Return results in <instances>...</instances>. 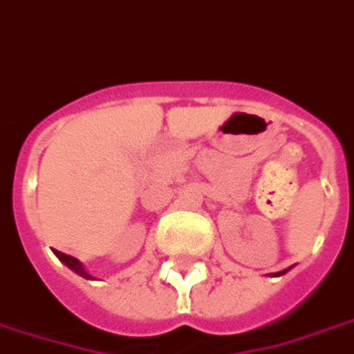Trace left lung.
I'll list each match as a JSON object with an SVG mask.
<instances>
[{
	"label": "left lung",
	"instance_id": "8db88e82",
	"mask_svg": "<svg viewBox=\"0 0 354 354\" xmlns=\"http://www.w3.org/2000/svg\"><path fill=\"white\" fill-rule=\"evenodd\" d=\"M285 272H287V270H283V272H276V274H272V276H283Z\"/></svg>",
	"mask_w": 354,
	"mask_h": 354
}]
</instances>
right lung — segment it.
I'll use <instances>...</instances> for the list:
<instances>
[{"label": "right lung", "instance_id": "obj_1", "mask_svg": "<svg viewBox=\"0 0 354 354\" xmlns=\"http://www.w3.org/2000/svg\"><path fill=\"white\" fill-rule=\"evenodd\" d=\"M56 257L62 261V263L65 264V266H69L71 270L75 272V274H78V276L86 277V279H95L93 276H90L88 272H86V268L82 266V263L78 261V259L71 257V255H65V253H62V251H56Z\"/></svg>", "mask_w": 354, "mask_h": 354}]
</instances>
